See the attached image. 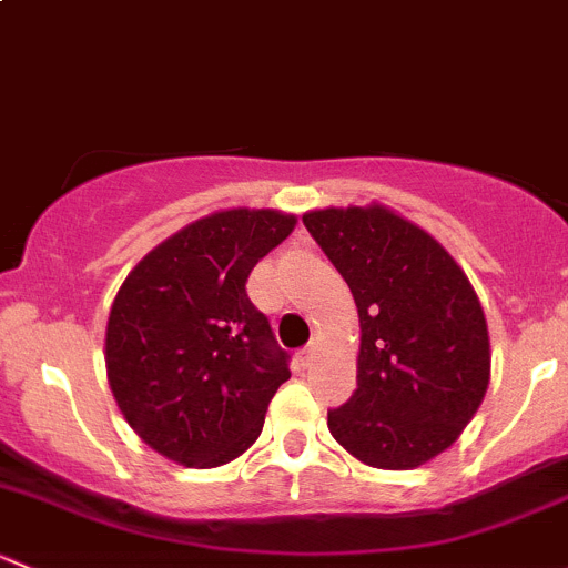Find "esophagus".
Wrapping results in <instances>:
<instances>
[{
    "instance_id": "1",
    "label": "esophagus",
    "mask_w": 568,
    "mask_h": 568,
    "mask_svg": "<svg viewBox=\"0 0 568 568\" xmlns=\"http://www.w3.org/2000/svg\"><path fill=\"white\" fill-rule=\"evenodd\" d=\"M316 352H318V346L316 343H311V346H305L300 352V359H302V365H311L313 359H316Z\"/></svg>"
}]
</instances>
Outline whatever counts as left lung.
Instances as JSON below:
<instances>
[{"label":"left lung","mask_w":568,"mask_h":568,"mask_svg":"<svg viewBox=\"0 0 568 568\" xmlns=\"http://www.w3.org/2000/svg\"><path fill=\"white\" fill-rule=\"evenodd\" d=\"M302 222L359 313L357 390L326 415L332 437L368 467L432 462L489 387V329L467 274L385 205L307 211Z\"/></svg>","instance_id":"obj_1"}]
</instances>
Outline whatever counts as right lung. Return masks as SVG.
<instances>
[{
	"label": "right lung",
	"mask_w": 568,
	"mask_h": 568,
	"mask_svg": "<svg viewBox=\"0 0 568 568\" xmlns=\"http://www.w3.org/2000/svg\"><path fill=\"white\" fill-rule=\"evenodd\" d=\"M294 214L216 211L129 272L106 321V379L156 454L220 467L261 437L268 400L291 379L288 352L247 296V277L291 236Z\"/></svg>",
	"instance_id": "right-lung-1"
}]
</instances>
